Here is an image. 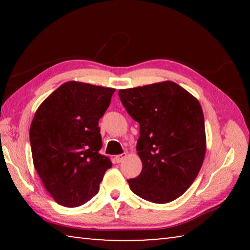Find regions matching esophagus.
Here are the masks:
<instances>
[{
	"label": "esophagus",
	"instance_id": "esophagus-1",
	"mask_svg": "<svg viewBox=\"0 0 250 250\" xmlns=\"http://www.w3.org/2000/svg\"><path fill=\"white\" fill-rule=\"evenodd\" d=\"M125 153H122V154H118L115 156V161L117 163H121L122 161H124L125 159Z\"/></svg>",
	"mask_w": 250,
	"mask_h": 250
}]
</instances>
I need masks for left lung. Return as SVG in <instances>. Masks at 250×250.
Here are the masks:
<instances>
[{
    "mask_svg": "<svg viewBox=\"0 0 250 250\" xmlns=\"http://www.w3.org/2000/svg\"><path fill=\"white\" fill-rule=\"evenodd\" d=\"M119 97L140 125L137 151L142 171L128 180L131 191L158 204L176 200L196 179L205 158L200 103L173 82L120 89Z\"/></svg>",
    "mask_w": 250,
    "mask_h": 250,
    "instance_id": "8db88e82",
    "label": "left lung"
}]
</instances>
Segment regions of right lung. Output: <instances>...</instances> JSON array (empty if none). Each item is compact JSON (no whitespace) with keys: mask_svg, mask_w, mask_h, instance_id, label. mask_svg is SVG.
Listing matches in <instances>:
<instances>
[{"mask_svg":"<svg viewBox=\"0 0 250 250\" xmlns=\"http://www.w3.org/2000/svg\"><path fill=\"white\" fill-rule=\"evenodd\" d=\"M116 89L79 82L58 87L36 110L29 129L33 162L58 204L77 207L99 191L112 163L99 153L98 121Z\"/></svg>","mask_w":250,"mask_h":250,"instance_id":"obj_1","label":"right lung"}]
</instances>
